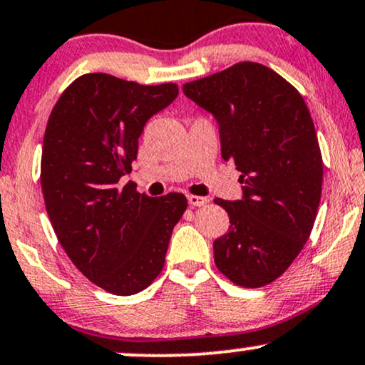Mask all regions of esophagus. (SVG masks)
Segmentation results:
<instances>
[{"label": "esophagus", "mask_w": 365, "mask_h": 365, "mask_svg": "<svg viewBox=\"0 0 365 365\" xmlns=\"http://www.w3.org/2000/svg\"><path fill=\"white\" fill-rule=\"evenodd\" d=\"M187 200L192 207H202V205H205L209 202L207 197H199V195H188Z\"/></svg>", "instance_id": "esophagus-1"}]
</instances>
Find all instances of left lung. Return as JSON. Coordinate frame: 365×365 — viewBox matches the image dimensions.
Masks as SVG:
<instances>
[{
    "label": "left lung",
    "mask_w": 365,
    "mask_h": 365,
    "mask_svg": "<svg viewBox=\"0 0 365 365\" xmlns=\"http://www.w3.org/2000/svg\"><path fill=\"white\" fill-rule=\"evenodd\" d=\"M183 93L212 113L221 155L241 171L243 197L214 200L231 222L214 241V262L241 287L274 282L308 241L322 199V151L308 105L291 83L250 61L187 83Z\"/></svg>",
    "instance_id": "obj_1"
}]
</instances>
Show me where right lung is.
Segmentation results:
<instances>
[{"label":"right lung","mask_w":365,"mask_h":365,"mask_svg":"<svg viewBox=\"0 0 365 365\" xmlns=\"http://www.w3.org/2000/svg\"><path fill=\"white\" fill-rule=\"evenodd\" d=\"M175 83L146 86L90 73L64 90L47 120L41 185L61 247L91 282L115 296L148 287L165 265L183 194L148 197L118 185L144 125L177 98Z\"/></svg>","instance_id":"add662e5"}]
</instances>
